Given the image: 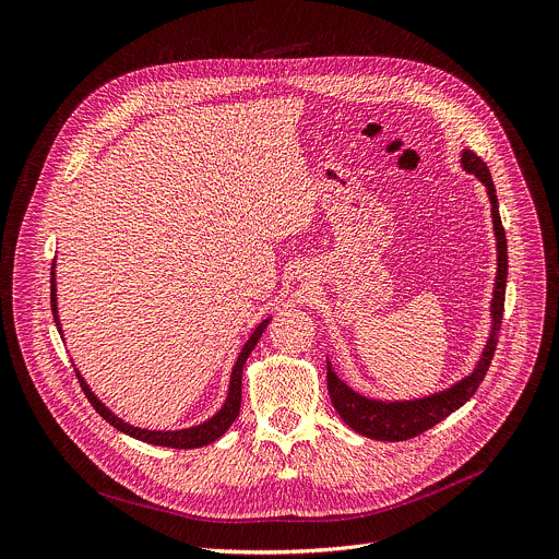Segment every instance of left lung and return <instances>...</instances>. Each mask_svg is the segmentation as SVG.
Wrapping results in <instances>:
<instances>
[{
    "label": "left lung",
    "instance_id": "left-lung-1",
    "mask_svg": "<svg viewBox=\"0 0 559 559\" xmlns=\"http://www.w3.org/2000/svg\"><path fill=\"white\" fill-rule=\"evenodd\" d=\"M461 165L467 174H474L483 185L489 195L491 204V222H493V236H496V282H493V297H491V330L487 344L483 348V355L478 357L474 370L463 377L461 381L452 383L450 388H444L440 392L420 396V399H377V396H366L350 388L346 381L337 377V372L332 370V364L328 361V394L330 401L337 409V414L344 418L348 427L359 431L361 436L374 438V440H407L414 438L442 418H448L452 412L463 407L478 390L483 383L489 364L496 353L498 344V330L502 323V312H504V286H507V238L502 229V219L498 211V198H496V187L491 180V174L483 158H478L472 150H463L461 154Z\"/></svg>",
    "mask_w": 559,
    "mask_h": 559
}]
</instances>
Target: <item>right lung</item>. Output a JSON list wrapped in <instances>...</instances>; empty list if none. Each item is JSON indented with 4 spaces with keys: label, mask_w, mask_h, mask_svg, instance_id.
<instances>
[{
    "label": "right lung",
    "mask_w": 559,
    "mask_h": 559,
    "mask_svg": "<svg viewBox=\"0 0 559 559\" xmlns=\"http://www.w3.org/2000/svg\"><path fill=\"white\" fill-rule=\"evenodd\" d=\"M55 266L57 262L52 264V273H50V306H52V314H55V323L59 328V334L63 340V330H61V319H59V306H57V273H55ZM273 317H266L258 323V328L251 332V337L247 340V344L242 346L238 359H236V366L231 370V381H229V392H227V399L225 403H222V407L206 420L198 423V425H191V427H182V429H147V427H136L128 420H123L121 416H117L115 412H111L94 392L92 388L87 385V381L83 379V374L79 372V368L74 366L76 370V377L81 381V388L87 396V401L92 403V407L111 425L117 427L119 431L136 438V440H143V442H150V444H158V448H171V450H195V448H204V444L217 440L222 433H225L234 420L238 418L240 414V405H242V370H245V364L249 359V355L253 353V348L258 346L260 337L264 328L271 323Z\"/></svg>",
    "instance_id": "1"
}]
</instances>
